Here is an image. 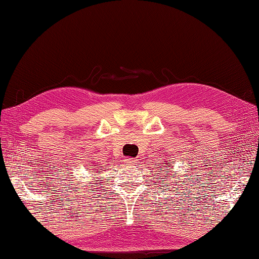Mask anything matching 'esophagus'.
Masks as SVG:
<instances>
[{
	"mask_svg": "<svg viewBox=\"0 0 259 259\" xmlns=\"http://www.w3.org/2000/svg\"><path fill=\"white\" fill-rule=\"evenodd\" d=\"M138 159L137 158H131V157H127L125 158V164L126 165H138Z\"/></svg>",
	"mask_w": 259,
	"mask_h": 259,
	"instance_id": "esophagus-1",
	"label": "esophagus"
}]
</instances>
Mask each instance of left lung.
Returning <instances> with one entry per match:
<instances>
[{
    "mask_svg": "<svg viewBox=\"0 0 259 259\" xmlns=\"http://www.w3.org/2000/svg\"><path fill=\"white\" fill-rule=\"evenodd\" d=\"M160 169H162V168H160ZM165 171H166V170H165ZM166 173H167V171H166ZM165 179H166V178H165ZM162 182H164V180H162Z\"/></svg>",
    "mask_w": 259,
    "mask_h": 259,
    "instance_id": "8db88e82",
    "label": "left lung"
}]
</instances>
